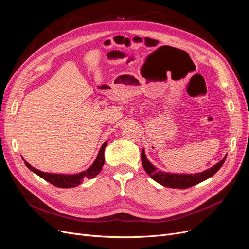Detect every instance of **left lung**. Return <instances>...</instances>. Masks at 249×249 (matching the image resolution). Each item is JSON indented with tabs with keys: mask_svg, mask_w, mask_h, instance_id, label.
Wrapping results in <instances>:
<instances>
[{
	"mask_svg": "<svg viewBox=\"0 0 249 249\" xmlns=\"http://www.w3.org/2000/svg\"><path fill=\"white\" fill-rule=\"evenodd\" d=\"M227 156H225L220 162H218L216 165H214L213 167L199 173H194V175H177V173H168L158 170L154 165L150 164L149 161L147 160V158L144 154V149H142L141 152V162L143 165V168L147 172V175L150 176V178L153 179H155L157 183L168 188L187 189V188H190L194 185L199 184L203 182V180H206L207 178L214 176L223 165L225 159H227Z\"/></svg>",
	"mask_w": 249,
	"mask_h": 249,
	"instance_id": "8db88e82",
	"label": "left lung"
}]
</instances>
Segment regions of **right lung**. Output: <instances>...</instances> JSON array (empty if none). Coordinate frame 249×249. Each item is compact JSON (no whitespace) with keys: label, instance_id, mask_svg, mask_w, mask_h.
<instances>
[{"label":"right lung","instance_id":"add662e5","mask_svg":"<svg viewBox=\"0 0 249 249\" xmlns=\"http://www.w3.org/2000/svg\"><path fill=\"white\" fill-rule=\"evenodd\" d=\"M106 146H107V141L104 142V144L102 145L100 152H99V155H97L96 159L91 166H90L86 171L80 172V173H78V175H53V173L42 172L38 169L32 167L31 165H30L26 161H25V164L30 170L36 173L37 176H39L43 179H46L47 182L51 183L52 185H54L59 188H72V187H76V186L80 185L83 179L93 178L95 176L99 175L100 171L102 170V168L104 166V163H105L104 152H105V147Z\"/></svg>","mask_w":249,"mask_h":249}]
</instances>
